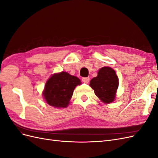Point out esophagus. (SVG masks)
I'll return each instance as SVG.
<instances>
[{"mask_svg": "<svg viewBox=\"0 0 158 158\" xmlns=\"http://www.w3.org/2000/svg\"><path fill=\"white\" fill-rule=\"evenodd\" d=\"M82 80L85 84H88L89 82V77H84L82 78Z\"/></svg>", "mask_w": 158, "mask_h": 158, "instance_id": "esophagus-1", "label": "esophagus"}]
</instances>
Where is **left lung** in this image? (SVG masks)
<instances>
[{
    "instance_id": "obj_1",
    "label": "left lung",
    "mask_w": 158,
    "mask_h": 158,
    "mask_svg": "<svg viewBox=\"0 0 158 158\" xmlns=\"http://www.w3.org/2000/svg\"><path fill=\"white\" fill-rule=\"evenodd\" d=\"M118 78L113 69L105 66L98 71L96 77L90 81L89 85L95 94L103 103H109L114 101L118 86Z\"/></svg>"
}]
</instances>
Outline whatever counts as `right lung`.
I'll return each instance as SVG.
<instances>
[{"label": "right lung", "mask_w": 158, "mask_h": 158, "mask_svg": "<svg viewBox=\"0 0 158 158\" xmlns=\"http://www.w3.org/2000/svg\"><path fill=\"white\" fill-rule=\"evenodd\" d=\"M80 84L78 78L66 72H61L47 80L43 95L49 106L64 108L69 104L75 87Z\"/></svg>", "instance_id": "1"}]
</instances>
